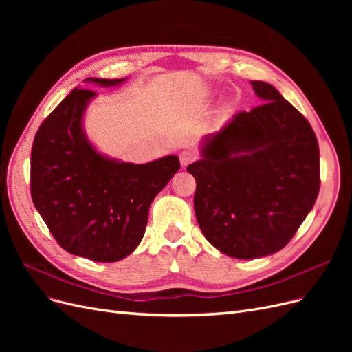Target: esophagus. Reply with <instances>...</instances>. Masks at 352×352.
Returning <instances> with one entry per match:
<instances>
[{
	"label": "esophagus",
	"instance_id": "esophagus-1",
	"mask_svg": "<svg viewBox=\"0 0 352 352\" xmlns=\"http://www.w3.org/2000/svg\"><path fill=\"white\" fill-rule=\"evenodd\" d=\"M195 158H197V155L192 151H182V153L179 154L180 164H182V166H188V164H190L192 162H195Z\"/></svg>",
	"mask_w": 352,
	"mask_h": 352
}]
</instances>
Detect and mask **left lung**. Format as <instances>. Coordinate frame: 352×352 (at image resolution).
<instances>
[{
    "label": "left lung",
    "mask_w": 352,
    "mask_h": 352,
    "mask_svg": "<svg viewBox=\"0 0 352 352\" xmlns=\"http://www.w3.org/2000/svg\"><path fill=\"white\" fill-rule=\"evenodd\" d=\"M265 101L206 136L194 207L207 241L233 258L280 251L311 211L320 189V153L311 124L267 82Z\"/></svg>",
    "instance_id": "obj_1"
}]
</instances>
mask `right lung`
<instances>
[{
  "label": "right lung",
  "mask_w": 352,
  "mask_h": 352,
  "mask_svg": "<svg viewBox=\"0 0 352 352\" xmlns=\"http://www.w3.org/2000/svg\"><path fill=\"white\" fill-rule=\"evenodd\" d=\"M124 80L87 79L101 87ZM95 95L74 88L39 126L30 154V195L63 250L113 263L140 245L151 202L180 163L176 155L133 164L100 154L82 126Z\"/></svg>",
  "instance_id": "right-lung-1"
}]
</instances>
